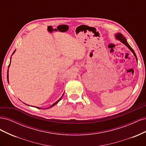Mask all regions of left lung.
I'll list each match as a JSON object with an SVG mask.
<instances>
[{"mask_svg": "<svg viewBox=\"0 0 146 146\" xmlns=\"http://www.w3.org/2000/svg\"><path fill=\"white\" fill-rule=\"evenodd\" d=\"M116 38L117 39V40H119L121 42H122V43L123 44L125 45L128 48H129V49H130L132 52H133V55H135L136 59L137 60V57H136V54H135V51L133 50V48H132L130 46V45L129 44V43H128L127 41L126 38L123 36L122 34H121V33H117V34L116 35Z\"/></svg>", "mask_w": 146, "mask_h": 146, "instance_id": "8db88e82", "label": "left lung"}]
</instances>
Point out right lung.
I'll use <instances>...</instances> for the list:
<instances>
[{
    "mask_svg": "<svg viewBox=\"0 0 146 146\" xmlns=\"http://www.w3.org/2000/svg\"><path fill=\"white\" fill-rule=\"evenodd\" d=\"M15 51H16V50L14 51V52H13V54H12V55H13V54H15ZM10 62H11V60H10ZM10 64H9V66H8V69H9V67H10ZM7 80H8V70H7ZM64 95V94L62 95V96H61V98L58 100H57L56 102H55L54 103V104H53L51 106H50V107H48V108H51V107H54V105H55L56 104H58V102H60V100L61 99V98H62V97H63V96ZM36 108H39V109H40V108H39V107H36Z\"/></svg>",
    "mask_w": 146,
    "mask_h": 146,
    "instance_id": "obj_1",
    "label": "right lung"
}]
</instances>
